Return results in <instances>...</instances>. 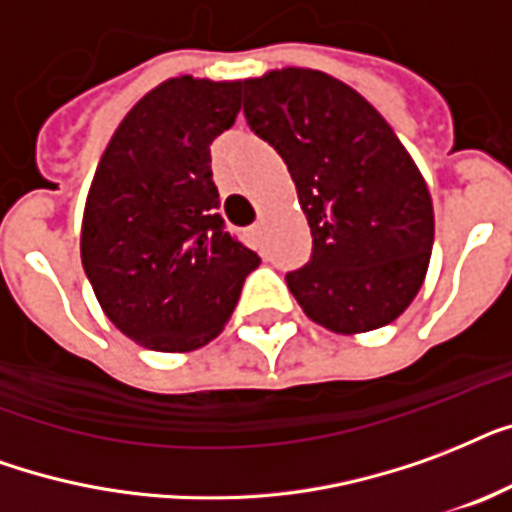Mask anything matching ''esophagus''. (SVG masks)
I'll return each instance as SVG.
<instances>
[{
	"label": "esophagus",
	"instance_id": "1",
	"mask_svg": "<svg viewBox=\"0 0 512 512\" xmlns=\"http://www.w3.org/2000/svg\"><path fill=\"white\" fill-rule=\"evenodd\" d=\"M261 229H264V227H261V224H253V227L248 229V235H251V237H261Z\"/></svg>",
	"mask_w": 512,
	"mask_h": 512
}]
</instances>
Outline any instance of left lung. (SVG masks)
I'll use <instances>...</instances> for the list:
<instances>
[{
  "label": "left lung",
  "mask_w": 512,
  "mask_h": 512,
  "mask_svg": "<svg viewBox=\"0 0 512 512\" xmlns=\"http://www.w3.org/2000/svg\"><path fill=\"white\" fill-rule=\"evenodd\" d=\"M245 120L288 165L312 256L285 283L304 315L334 334L403 315L425 283L433 200L395 130L331 74L275 69L243 79Z\"/></svg>",
  "instance_id": "1"
}]
</instances>
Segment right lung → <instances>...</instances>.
<instances>
[{"label":"right lung","mask_w":512,"mask_h":512,"mask_svg":"<svg viewBox=\"0 0 512 512\" xmlns=\"http://www.w3.org/2000/svg\"><path fill=\"white\" fill-rule=\"evenodd\" d=\"M240 82L173 77L138 101L95 168L82 267L106 318L141 347L189 352L224 331L261 259L224 229L213 138Z\"/></svg>","instance_id":"right-lung-1"}]
</instances>
